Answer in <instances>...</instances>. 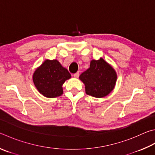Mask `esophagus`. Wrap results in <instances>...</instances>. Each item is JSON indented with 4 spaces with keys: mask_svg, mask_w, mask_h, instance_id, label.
I'll return each instance as SVG.
<instances>
[{
    "mask_svg": "<svg viewBox=\"0 0 155 155\" xmlns=\"http://www.w3.org/2000/svg\"><path fill=\"white\" fill-rule=\"evenodd\" d=\"M73 77H74V78H78V77H79V72H77V73H75V74H73Z\"/></svg>",
    "mask_w": 155,
    "mask_h": 155,
    "instance_id": "1",
    "label": "esophagus"
}]
</instances>
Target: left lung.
Segmentation results:
<instances>
[{
	"mask_svg": "<svg viewBox=\"0 0 155 155\" xmlns=\"http://www.w3.org/2000/svg\"><path fill=\"white\" fill-rule=\"evenodd\" d=\"M85 85L87 95L95 97L106 96L114 89L117 74L111 66L100 58L92 60L90 67L79 77Z\"/></svg>",
	"mask_w": 155,
	"mask_h": 155,
	"instance_id": "left-lung-1",
	"label": "left lung"
}]
</instances>
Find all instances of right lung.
I'll return each instance as SVG.
<instances>
[{
	"label": "right lung",
	"mask_w": 155,
	"mask_h": 155,
	"mask_svg": "<svg viewBox=\"0 0 155 155\" xmlns=\"http://www.w3.org/2000/svg\"><path fill=\"white\" fill-rule=\"evenodd\" d=\"M71 77L68 70L58 60L45 61L35 70L33 81L38 91L47 97H56L63 94L62 85Z\"/></svg>",
	"instance_id": "add662e5"
}]
</instances>
